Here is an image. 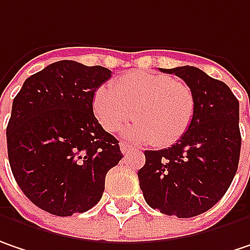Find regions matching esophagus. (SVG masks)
Returning <instances> with one entry per match:
<instances>
[{
  "label": "esophagus",
  "instance_id": "obj_1",
  "mask_svg": "<svg viewBox=\"0 0 250 250\" xmlns=\"http://www.w3.org/2000/svg\"><path fill=\"white\" fill-rule=\"evenodd\" d=\"M120 150H122V153H123V154H127V153H130V151H131V150H134V148H133V147H130L128 144H125V141H122V143H120Z\"/></svg>",
  "mask_w": 250,
  "mask_h": 250
}]
</instances>
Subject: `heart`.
<instances>
[{
    "label": "heart",
    "instance_id": "obj_1",
    "mask_svg": "<svg viewBox=\"0 0 250 250\" xmlns=\"http://www.w3.org/2000/svg\"><path fill=\"white\" fill-rule=\"evenodd\" d=\"M92 107L107 133H116L133 117L136 123L125 131L127 139L168 147L189 130L197 100L185 82L163 73L136 70L120 76L113 86L97 87Z\"/></svg>",
    "mask_w": 250,
    "mask_h": 250
}]
</instances>
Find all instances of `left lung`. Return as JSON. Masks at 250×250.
Returning <instances> with one entry per match:
<instances>
[{"label": "left lung", "instance_id": "1", "mask_svg": "<svg viewBox=\"0 0 250 250\" xmlns=\"http://www.w3.org/2000/svg\"><path fill=\"white\" fill-rule=\"evenodd\" d=\"M181 78L197 100L195 119L180 141L164 150H146L139 169L146 202L160 212L192 218L225 195L241 154L239 102L224 82L194 66L161 69Z\"/></svg>", "mask_w": 250, "mask_h": 250}]
</instances>
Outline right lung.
<instances>
[{"instance_id": "1", "label": "right lung", "mask_w": 250, "mask_h": 250, "mask_svg": "<svg viewBox=\"0 0 250 250\" xmlns=\"http://www.w3.org/2000/svg\"><path fill=\"white\" fill-rule=\"evenodd\" d=\"M110 76L107 67L59 61L29 76L12 102L11 171L26 198L52 215L93 208L107 171L123 158L92 107L96 89Z\"/></svg>"}]
</instances>
